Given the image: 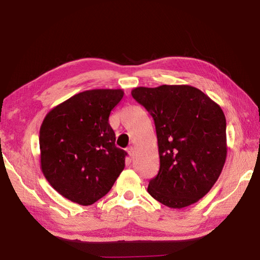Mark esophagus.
I'll return each mask as SVG.
<instances>
[{
	"label": "esophagus",
	"instance_id": "obj_1",
	"mask_svg": "<svg viewBox=\"0 0 260 260\" xmlns=\"http://www.w3.org/2000/svg\"><path fill=\"white\" fill-rule=\"evenodd\" d=\"M127 152H128L131 157H133V155H134V148L133 147H129L128 150H127Z\"/></svg>",
	"mask_w": 260,
	"mask_h": 260
}]
</instances>
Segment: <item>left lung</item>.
Here are the masks:
<instances>
[{"label":"left lung","instance_id":"obj_1","mask_svg":"<svg viewBox=\"0 0 260 260\" xmlns=\"http://www.w3.org/2000/svg\"><path fill=\"white\" fill-rule=\"evenodd\" d=\"M132 96L151 114L156 129L159 170L148 193L174 209L196 203L211 190L227 157L222 109L187 85L137 87Z\"/></svg>","mask_w":260,"mask_h":260}]
</instances>
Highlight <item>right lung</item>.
Returning <instances> with one entry per match:
<instances>
[{
  "instance_id": "obj_1",
  "label": "right lung",
  "mask_w": 260,
  "mask_h": 260,
  "mask_svg": "<svg viewBox=\"0 0 260 260\" xmlns=\"http://www.w3.org/2000/svg\"><path fill=\"white\" fill-rule=\"evenodd\" d=\"M121 89L77 93L47 114L40 128L41 170L54 190L80 206L106 196L125 168L109 125Z\"/></svg>"
}]
</instances>
